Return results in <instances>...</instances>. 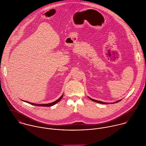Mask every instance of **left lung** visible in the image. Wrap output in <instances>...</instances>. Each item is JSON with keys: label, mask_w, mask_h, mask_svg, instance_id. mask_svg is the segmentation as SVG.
<instances>
[{"label": "left lung", "mask_w": 146, "mask_h": 146, "mask_svg": "<svg viewBox=\"0 0 146 146\" xmlns=\"http://www.w3.org/2000/svg\"><path fill=\"white\" fill-rule=\"evenodd\" d=\"M89 98L90 100H92V101H94V102H97V103H99V104H109V103H106V102H101V101H97V100H93V99H92V98H89ZM121 100H119V101H116V102H114V104L115 103H117V102H120Z\"/></svg>", "instance_id": "8db88e82"}]
</instances>
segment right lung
<instances>
[{
    "instance_id": "obj_1",
    "label": "right lung",
    "mask_w": 146,
    "mask_h": 146,
    "mask_svg": "<svg viewBox=\"0 0 146 146\" xmlns=\"http://www.w3.org/2000/svg\"><path fill=\"white\" fill-rule=\"evenodd\" d=\"M63 97V94L57 100H56V101H54V102H52V103H50V104H33V103H30V102H27V101H24V102H26V103H28V104H32V105H35V106H43V107H50V106H53V105H54V104H57L59 101H60V100L62 99V98Z\"/></svg>"
}]
</instances>
